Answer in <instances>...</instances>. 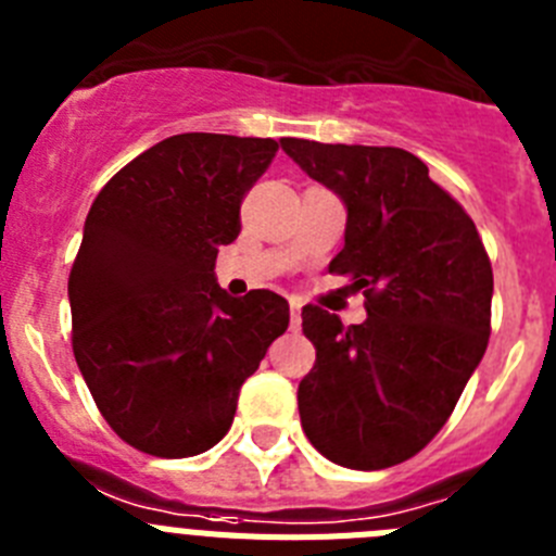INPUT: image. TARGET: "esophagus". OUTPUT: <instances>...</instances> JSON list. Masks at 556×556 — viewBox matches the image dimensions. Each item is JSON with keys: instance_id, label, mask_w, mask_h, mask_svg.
Returning a JSON list of instances; mask_svg holds the SVG:
<instances>
[{"instance_id": "34e87169", "label": "esophagus", "mask_w": 556, "mask_h": 556, "mask_svg": "<svg viewBox=\"0 0 556 556\" xmlns=\"http://www.w3.org/2000/svg\"><path fill=\"white\" fill-rule=\"evenodd\" d=\"M301 308H303V303L298 301V298H292V301H289V320H292L294 331L301 328Z\"/></svg>"}]
</instances>
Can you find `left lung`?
I'll use <instances>...</instances> for the list:
<instances>
[{
	"mask_svg": "<svg viewBox=\"0 0 556 556\" xmlns=\"http://www.w3.org/2000/svg\"><path fill=\"white\" fill-rule=\"evenodd\" d=\"M348 208L328 269L365 292L367 320L303 306L317 362L298 387L308 443L353 470L406 462L454 412L490 339L493 267L473 219L401 147L281 139Z\"/></svg>",
	"mask_w": 556,
	"mask_h": 556,
	"instance_id": "obj_1",
	"label": "left lung"
}]
</instances>
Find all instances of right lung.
<instances>
[{
	"instance_id": "1",
	"label": "right lung",
	"mask_w": 556,
	"mask_h": 556,
	"mask_svg": "<svg viewBox=\"0 0 556 556\" xmlns=\"http://www.w3.org/2000/svg\"><path fill=\"white\" fill-rule=\"evenodd\" d=\"M278 141L180 132L119 169L68 275L72 348L97 409L132 448L194 456L228 434L244 378L289 326L269 289L230 298L214 264Z\"/></svg>"
}]
</instances>
